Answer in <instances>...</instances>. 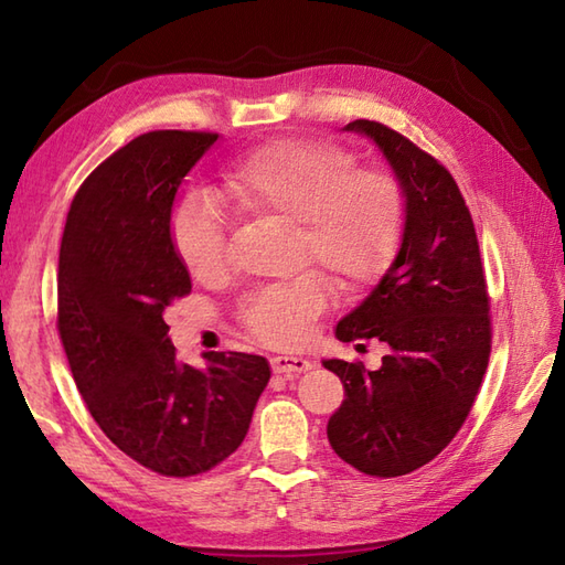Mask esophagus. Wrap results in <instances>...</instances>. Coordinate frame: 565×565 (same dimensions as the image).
Instances as JSON below:
<instances>
[{
    "label": "esophagus",
    "instance_id": "obj_1",
    "mask_svg": "<svg viewBox=\"0 0 565 565\" xmlns=\"http://www.w3.org/2000/svg\"><path fill=\"white\" fill-rule=\"evenodd\" d=\"M271 369L274 374H284V376H296V374H303V371L313 369V364L308 362L303 356H271Z\"/></svg>",
    "mask_w": 565,
    "mask_h": 565
}]
</instances>
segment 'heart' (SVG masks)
Segmentation results:
<instances>
[{
	"mask_svg": "<svg viewBox=\"0 0 565 565\" xmlns=\"http://www.w3.org/2000/svg\"><path fill=\"white\" fill-rule=\"evenodd\" d=\"M225 196L245 215L296 223L301 262H318L347 289L369 284L388 267L405 227L398 179L359 170L350 150L322 140H276L252 150L225 174ZM172 245L184 269L213 281L227 267L225 218L194 194L172 215ZM330 286L318 271L252 294L243 322L252 338L271 347L303 344L328 308Z\"/></svg>",
	"mask_w": 565,
	"mask_h": 565,
	"instance_id": "b5f03b06",
	"label": "heart"
}]
</instances>
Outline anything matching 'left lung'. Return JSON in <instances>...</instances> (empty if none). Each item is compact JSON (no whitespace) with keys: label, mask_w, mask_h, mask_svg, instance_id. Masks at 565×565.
<instances>
[{"label":"left lung","mask_w":565,"mask_h":565,"mask_svg":"<svg viewBox=\"0 0 565 565\" xmlns=\"http://www.w3.org/2000/svg\"><path fill=\"white\" fill-rule=\"evenodd\" d=\"M342 130L369 138L386 158L405 194V227L391 267L334 328L340 342L386 344L381 366L322 359L344 386L328 439L356 471L393 478L435 459L461 429L488 366L490 306L454 177L383 124L359 118Z\"/></svg>","instance_id":"8db88e82"}]
</instances>
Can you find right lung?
<instances>
[{
	"label": "right lung",
	"mask_w": 565,
	"mask_h": 565,
	"mask_svg": "<svg viewBox=\"0 0 565 565\" xmlns=\"http://www.w3.org/2000/svg\"><path fill=\"white\" fill-rule=\"evenodd\" d=\"M215 134L152 130L94 170L72 201L57 264V330L92 417L118 449L162 476H196L243 444L271 369L203 352L179 362L164 310L191 291L172 245L186 174Z\"/></svg>",
	"instance_id": "1"
}]
</instances>
